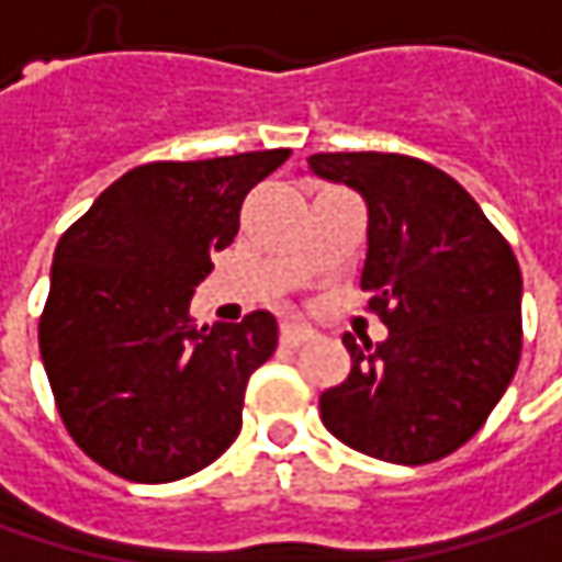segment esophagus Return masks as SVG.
Listing matches in <instances>:
<instances>
[{
	"instance_id": "34e87169",
	"label": "esophagus",
	"mask_w": 562,
	"mask_h": 562,
	"mask_svg": "<svg viewBox=\"0 0 562 562\" xmlns=\"http://www.w3.org/2000/svg\"><path fill=\"white\" fill-rule=\"evenodd\" d=\"M313 338H316V331H313L310 325H300V323L281 325V345H288V348H300V345H306V341H313Z\"/></svg>"
}]
</instances>
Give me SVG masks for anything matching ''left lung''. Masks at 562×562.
Wrapping results in <instances>:
<instances>
[{
	"label": "left lung",
	"mask_w": 562,
	"mask_h": 562,
	"mask_svg": "<svg viewBox=\"0 0 562 562\" xmlns=\"http://www.w3.org/2000/svg\"><path fill=\"white\" fill-rule=\"evenodd\" d=\"M310 170L367 199L360 288L389 338L345 335L351 373L325 389L328 434L395 464L446 459L484 427L521 357V271L481 205L407 155L338 151Z\"/></svg>",
	"instance_id": "obj_1"
}]
</instances>
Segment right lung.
Here are the masks:
<instances>
[{"instance_id":"add662e5","label":"right lung","mask_w":562,"mask_h":562,"mask_svg":"<svg viewBox=\"0 0 562 562\" xmlns=\"http://www.w3.org/2000/svg\"><path fill=\"white\" fill-rule=\"evenodd\" d=\"M288 148L128 170L63 234L41 316L59 417L85 456L135 481L202 471L237 439L243 395L278 348L266 310L195 325L192 291L231 246L252 186Z\"/></svg>"}]
</instances>
